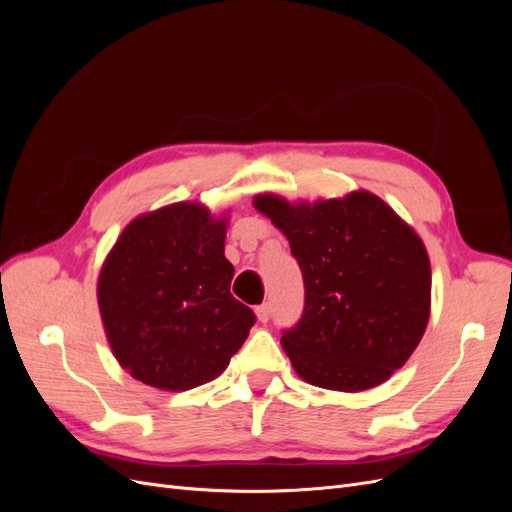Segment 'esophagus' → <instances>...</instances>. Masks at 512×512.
<instances>
[{"label": "esophagus", "instance_id": "1", "mask_svg": "<svg viewBox=\"0 0 512 512\" xmlns=\"http://www.w3.org/2000/svg\"><path fill=\"white\" fill-rule=\"evenodd\" d=\"M256 316L260 322H267L271 318V303H262L256 307Z\"/></svg>", "mask_w": 512, "mask_h": 512}]
</instances>
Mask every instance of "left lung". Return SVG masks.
I'll return each mask as SVG.
<instances>
[{
    "label": "left lung",
    "mask_w": 512,
    "mask_h": 512,
    "mask_svg": "<svg viewBox=\"0 0 512 512\" xmlns=\"http://www.w3.org/2000/svg\"><path fill=\"white\" fill-rule=\"evenodd\" d=\"M254 207L284 232L303 273V316L282 335L294 371L346 393L389 380L427 329L431 265L421 237L365 190L314 205L260 194Z\"/></svg>",
    "instance_id": "8db88e82"
}]
</instances>
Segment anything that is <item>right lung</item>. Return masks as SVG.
<instances>
[{
    "instance_id": "1",
    "label": "right lung",
    "mask_w": 512,
    "mask_h": 512,
    "mask_svg": "<svg viewBox=\"0 0 512 512\" xmlns=\"http://www.w3.org/2000/svg\"><path fill=\"white\" fill-rule=\"evenodd\" d=\"M226 220L175 203L138 215L98 277L106 339L119 365L162 391L218 378L256 316L230 294L235 267L224 256Z\"/></svg>"
}]
</instances>
